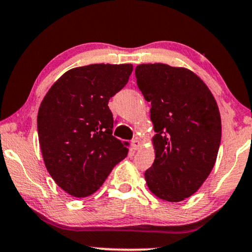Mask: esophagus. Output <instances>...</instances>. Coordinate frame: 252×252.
<instances>
[{
  "instance_id": "obj_1",
  "label": "esophagus",
  "mask_w": 252,
  "mask_h": 252,
  "mask_svg": "<svg viewBox=\"0 0 252 252\" xmlns=\"http://www.w3.org/2000/svg\"><path fill=\"white\" fill-rule=\"evenodd\" d=\"M131 145H132V148L134 151H137L138 148L140 147V141H139V139H132V141H131Z\"/></svg>"
}]
</instances>
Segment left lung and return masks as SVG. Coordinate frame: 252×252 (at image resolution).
<instances>
[{
  "label": "left lung",
  "mask_w": 252,
  "mask_h": 252,
  "mask_svg": "<svg viewBox=\"0 0 252 252\" xmlns=\"http://www.w3.org/2000/svg\"><path fill=\"white\" fill-rule=\"evenodd\" d=\"M136 77L157 132L155 160L145 179L158 197L180 202L200 189L216 163L221 139L217 102L203 81L182 67L143 63Z\"/></svg>",
  "instance_id": "8db88e82"
}]
</instances>
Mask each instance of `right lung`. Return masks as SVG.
<instances>
[{"mask_svg":"<svg viewBox=\"0 0 252 252\" xmlns=\"http://www.w3.org/2000/svg\"><path fill=\"white\" fill-rule=\"evenodd\" d=\"M131 63L69 69L50 88L37 114L38 141L49 173L69 195L94 194L127 148L113 136L108 101L123 89Z\"/></svg>","mask_w":252,"mask_h":252,"instance_id":"obj_1","label":"right lung"}]
</instances>
